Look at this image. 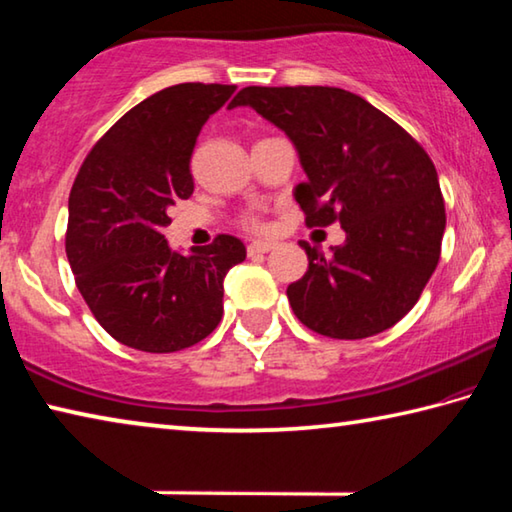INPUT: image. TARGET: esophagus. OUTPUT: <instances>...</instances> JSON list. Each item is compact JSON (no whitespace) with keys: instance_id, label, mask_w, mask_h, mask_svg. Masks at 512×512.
I'll use <instances>...</instances> for the list:
<instances>
[{"instance_id":"obj_1","label":"esophagus","mask_w":512,"mask_h":512,"mask_svg":"<svg viewBox=\"0 0 512 512\" xmlns=\"http://www.w3.org/2000/svg\"><path fill=\"white\" fill-rule=\"evenodd\" d=\"M275 248L273 241H253V244H248V255H264V253H271Z\"/></svg>"}]
</instances>
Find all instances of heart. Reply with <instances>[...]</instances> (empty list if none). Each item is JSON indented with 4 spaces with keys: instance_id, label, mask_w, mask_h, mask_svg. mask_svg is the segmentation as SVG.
Instances as JSON below:
<instances>
[{
    "instance_id": "obj_1",
    "label": "heart",
    "mask_w": 512,
    "mask_h": 512,
    "mask_svg": "<svg viewBox=\"0 0 512 512\" xmlns=\"http://www.w3.org/2000/svg\"><path fill=\"white\" fill-rule=\"evenodd\" d=\"M239 223H241V228H246L250 232H264L268 228V223L259 214H244Z\"/></svg>"
}]
</instances>
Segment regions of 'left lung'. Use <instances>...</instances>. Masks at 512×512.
<instances>
[{
	"instance_id": "1",
	"label": "left lung",
	"mask_w": 512,
	"mask_h": 512,
	"mask_svg": "<svg viewBox=\"0 0 512 512\" xmlns=\"http://www.w3.org/2000/svg\"><path fill=\"white\" fill-rule=\"evenodd\" d=\"M250 106L296 144L305 183L296 201L307 228L339 221L345 244L300 241L309 268L287 296L302 325L329 339H366L402 320L440 259L445 201L427 151L384 112L341 88H250Z\"/></svg>"
}]
</instances>
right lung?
Here are the masks:
<instances>
[{"label":"right lung","mask_w":512,"mask_h":512,"mask_svg":"<svg viewBox=\"0 0 512 512\" xmlns=\"http://www.w3.org/2000/svg\"><path fill=\"white\" fill-rule=\"evenodd\" d=\"M235 90L180 83L155 92L99 137L76 173L65 253L92 316L128 348L178 352L221 323L223 277L246 246L216 235L178 255L162 230L169 205L194 192L198 133Z\"/></svg>","instance_id":"right-lung-1"}]
</instances>
